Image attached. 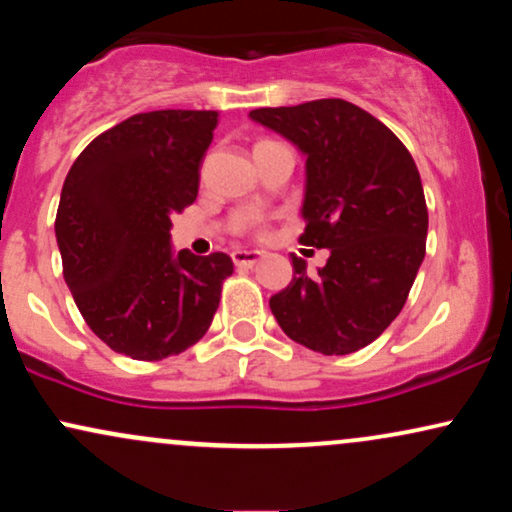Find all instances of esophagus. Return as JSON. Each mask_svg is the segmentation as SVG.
Segmentation results:
<instances>
[{
    "label": "esophagus",
    "mask_w": 512,
    "mask_h": 512,
    "mask_svg": "<svg viewBox=\"0 0 512 512\" xmlns=\"http://www.w3.org/2000/svg\"><path fill=\"white\" fill-rule=\"evenodd\" d=\"M231 257H233V264H236V267H255V264L260 262L264 255L257 250H236Z\"/></svg>",
    "instance_id": "esophagus-1"
}]
</instances>
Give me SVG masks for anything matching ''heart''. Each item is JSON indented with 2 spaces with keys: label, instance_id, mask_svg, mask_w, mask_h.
<instances>
[{
  "label": "heart",
  "instance_id": "obj_1",
  "mask_svg": "<svg viewBox=\"0 0 512 512\" xmlns=\"http://www.w3.org/2000/svg\"><path fill=\"white\" fill-rule=\"evenodd\" d=\"M257 236H260V238L264 236V231H262V228H260V231H257Z\"/></svg>",
  "mask_w": 512,
  "mask_h": 512
}]
</instances>
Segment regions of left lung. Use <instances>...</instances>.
I'll return each instance as SVG.
<instances>
[{
    "label": "left lung",
    "mask_w": 512,
    "mask_h": 512,
    "mask_svg": "<svg viewBox=\"0 0 512 512\" xmlns=\"http://www.w3.org/2000/svg\"><path fill=\"white\" fill-rule=\"evenodd\" d=\"M250 117L305 154L301 243L330 250L317 274L293 257L291 284L269 308L293 342L354 354L390 327L424 262L428 209L414 158L392 129L342 98Z\"/></svg>",
    "instance_id": "left-lung-1"
}]
</instances>
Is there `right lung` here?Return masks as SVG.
Returning a JSON list of instances; mask_svg holds the SVG:
<instances>
[{"label":"right lung","mask_w":512,"mask_h":512,"mask_svg":"<svg viewBox=\"0 0 512 512\" xmlns=\"http://www.w3.org/2000/svg\"><path fill=\"white\" fill-rule=\"evenodd\" d=\"M216 110L139 113L98 134L64 180L55 236L76 308L98 339L134 361L182 354L209 330L226 252L170 245V216L199 190Z\"/></svg>","instance_id":"right-lung-1"}]
</instances>
